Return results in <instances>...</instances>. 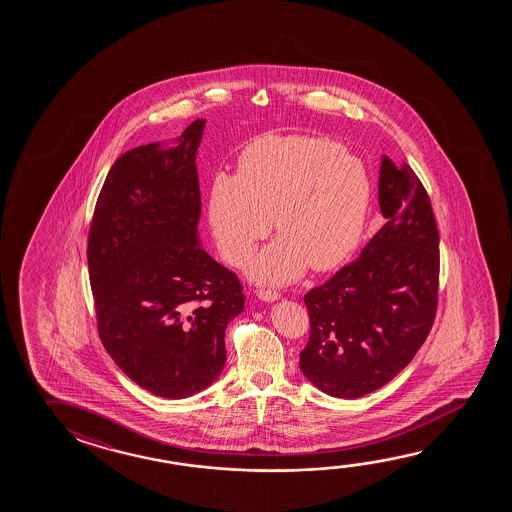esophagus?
<instances>
[{
    "label": "esophagus",
    "mask_w": 512,
    "mask_h": 512,
    "mask_svg": "<svg viewBox=\"0 0 512 512\" xmlns=\"http://www.w3.org/2000/svg\"><path fill=\"white\" fill-rule=\"evenodd\" d=\"M257 296H259L260 300H264V302H275V300L280 298V293L275 291V289H259Z\"/></svg>",
    "instance_id": "1"
}]
</instances>
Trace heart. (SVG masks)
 Listing matches in <instances>:
<instances>
[{
    "label": "heart",
    "mask_w": 512,
    "mask_h": 512,
    "mask_svg": "<svg viewBox=\"0 0 512 512\" xmlns=\"http://www.w3.org/2000/svg\"><path fill=\"white\" fill-rule=\"evenodd\" d=\"M371 202L361 160L341 144L312 135L257 137L239 157L237 175H218L209 200L219 252L241 266L277 228V241L250 266L264 284H287L309 266L328 271L359 243Z\"/></svg>",
    "instance_id": "b5f03b06"
}]
</instances>
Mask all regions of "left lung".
I'll list each match as a JSON object with an SVG mask.
<instances>
[{
  "instance_id": "left-lung-1",
  "label": "left lung",
  "mask_w": 512,
  "mask_h": 512,
  "mask_svg": "<svg viewBox=\"0 0 512 512\" xmlns=\"http://www.w3.org/2000/svg\"><path fill=\"white\" fill-rule=\"evenodd\" d=\"M380 210L387 219L361 257L310 289V336L300 369L336 398H359L391 382L434 325L439 232L411 166L382 159Z\"/></svg>"
}]
</instances>
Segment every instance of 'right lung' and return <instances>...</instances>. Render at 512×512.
Segmentation results:
<instances>
[{"label":"right lung","mask_w":512,"mask_h":512,"mask_svg":"<svg viewBox=\"0 0 512 512\" xmlns=\"http://www.w3.org/2000/svg\"><path fill=\"white\" fill-rule=\"evenodd\" d=\"M203 126L193 121L171 150L123 153L87 239L101 344L126 377L162 398H187L219 377L225 330L244 309L237 275L198 246Z\"/></svg>","instance_id":"right-lung-1"}]
</instances>
